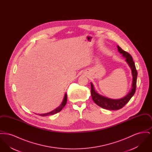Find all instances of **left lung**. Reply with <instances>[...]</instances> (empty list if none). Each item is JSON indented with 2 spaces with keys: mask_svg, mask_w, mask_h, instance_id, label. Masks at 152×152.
Returning <instances> with one entry per match:
<instances>
[{
  "mask_svg": "<svg viewBox=\"0 0 152 152\" xmlns=\"http://www.w3.org/2000/svg\"><path fill=\"white\" fill-rule=\"evenodd\" d=\"M117 48L118 51L123 55L124 58H125V61L129 66L132 71V75L133 77L132 84L131 89L129 92V93L122 99H110L98 94L97 91L95 90L93 84L91 83V95L93 100L99 107L108 110H118L122 108L123 107H124V105H125V104H127L128 101L130 100L134 94L136 89L137 72L133 60V58L129 53L123 50L118 45H117Z\"/></svg>",
  "mask_w": 152,
  "mask_h": 152,
  "instance_id": "8db88e82",
  "label": "left lung"
}]
</instances>
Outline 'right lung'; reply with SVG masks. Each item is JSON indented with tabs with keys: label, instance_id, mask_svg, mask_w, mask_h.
Instances as JSON below:
<instances>
[{
	"label": "right lung",
	"instance_id": "add662e5",
	"mask_svg": "<svg viewBox=\"0 0 152 152\" xmlns=\"http://www.w3.org/2000/svg\"><path fill=\"white\" fill-rule=\"evenodd\" d=\"M66 101H67V96H66V94H65L64 95V97L63 99V100L62 101L61 104L60 105L59 107H58L57 108L54 109L53 110L51 111L49 113H45V114H40L39 115L41 116H50V115H54L55 113H57L58 112H59L61 110V109L63 108L64 107V106L66 103Z\"/></svg>",
	"mask_w": 152,
	"mask_h": 152
}]
</instances>
